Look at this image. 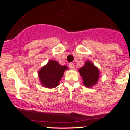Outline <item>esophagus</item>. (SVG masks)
Masks as SVG:
<instances>
[{
	"mask_svg": "<svg viewBox=\"0 0 130 130\" xmlns=\"http://www.w3.org/2000/svg\"><path fill=\"white\" fill-rule=\"evenodd\" d=\"M69 66H70V68H72V69L74 68V64H73V63H72V62H70V64H69Z\"/></svg>",
	"mask_w": 130,
	"mask_h": 130,
	"instance_id": "1",
	"label": "esophagus"
}]
</instances>
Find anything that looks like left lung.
Returning a JSON list of instances; mask_svg holds the SVG:
<instances>
[{
  "instance_id": "1",
  "label": "left lung",
  "mask_w": 130,
  "mask_h": 130,
  "mask_svg": "<svg viewBox=\"0 0 130 130\" xmlns=\"http://www.w3.org/2000/svg\"><path fill=\"white\" fill-rule=\"evenodd\" d=\"M82 76L84 85L87 87H91L98 82L100 72L98 69L90 61L86 62L85 66L79 70Z\"/></svg>"
}]
</instances>
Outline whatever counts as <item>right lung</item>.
I'll use <instances>...</instances> for the list:
<instances>
[{
	"label": "right lung",
	"instance_id": "1",
	"mask_svg": "<svg viewBox=\"0 0 130 130\" xmlns=\"http://www.w3.org/2000/svg\"><path fill=\"white\" fill-rule=\"evenodd\" d=\"M67 69V66L60 65L57 61L51 60L39 71L41 83L47 88L57 87L64 75V71Z\"/></svg>",
	"mask_w": 130,
	"mask_h": 130
}]
</instances>
